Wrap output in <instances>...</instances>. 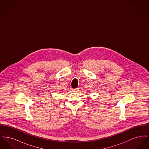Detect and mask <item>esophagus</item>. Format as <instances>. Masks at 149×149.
I'll return each mask as SVG.
<instances>
[{"mask_svg":"<svg viewBox=\"0 0 149 149\" xmlns=\"http://www.w3.org/2000/svg\"><path fill=\"white\" fill-rule=\"evenodd\" d=\"M72 92H78V89H72Z\"/></svg>","mask_w":149,"mask_h":149,"instance_id":"obj_1","label":"esophagus"}]
</instances>
